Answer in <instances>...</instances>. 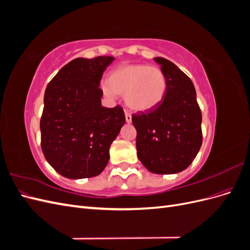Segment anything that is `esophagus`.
<instances>
[{
	"mask_svg": "<svg viewBox=\"0 0 250 250\" xmlns=\"http://www.w3.org/2000/svg\"><path fill=\"white\" fill-rule=\"evenodd\" d=\"M125 119H126V122L127 123H131V120H132V117L131 115L128 111L125 110Z\"/></svg>",
	"mask_w": 250,
	"mask_h": 250,
	"instance_id": "1",
	"label": "esophagus"
}]
</instances>
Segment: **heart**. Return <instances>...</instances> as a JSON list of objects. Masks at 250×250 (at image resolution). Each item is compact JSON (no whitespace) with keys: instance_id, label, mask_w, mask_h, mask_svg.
<instances>
[{"instance_id":"obj_1","label":"heart","mask_w":250,"mask_h":250,"mask_svg":"<svg viewBox=\"0 0 250 250\" xmlns=\"http://www.w3.org/2000/svg\"><path fill=\"white\" fill-rule=\"evenodd\" d=\"M102 88L110 98L124 95L129 108L145 111L162 103L167 92V79L163 71L155 66L122 65L110 73Z\"/></svg>"}]
</instances>
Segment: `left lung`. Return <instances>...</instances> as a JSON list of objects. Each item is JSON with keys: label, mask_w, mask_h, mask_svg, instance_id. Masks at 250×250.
Wrapping results in <instances>:
<instances>
[{"label": "left lung", "mask_w": 250, "mask_h": 250, "mask_svg": "<svg viewBox=\"0 0 250 250\" xmlns=\"http://www.w3.org/2000/svg\"><path fill=\"white\" fill-rule=\"evenodd\" d=\"M167 79L164 100L132 116L141 163L152 173L174 174L192 164L202 144L201 110L192 80L163 57H155Z\"/></svg>", "instance_id": "1"}]
</instances>
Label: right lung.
I'll return each instance as SVG.
<instances>
[{
    "mask_svg": "<svg viewBox=\"0 0 250 250\" xmlns=\"http://www.w3.org/2000/svg\"><path fill=\"white\" fill-rule=\"evenodd\" d=\"M111 56L76 58L48 84L41 118V145L47 162L71 179L99 175L109 148L125 124L123 108L101 105L99 87Z\"/></svg>",
    "mask_w": 250,
    "mask_h": 250,
    "instance_id": "add662e5",
    "label": "right lung"
}]
</instances>
